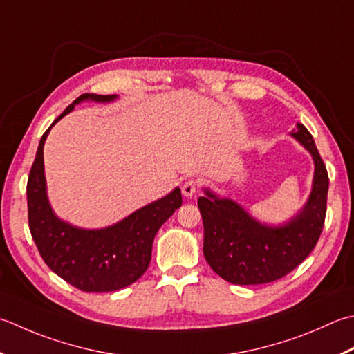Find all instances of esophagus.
Instances as JSON below:
<instances>
[{"instance_id":"34e87169","label":"esophagus","mask_w":354,"mask_h":354,"mask_svg":"<svg viewBox=\"0 0 354 354\" xmlns=\"http://www.w3.org/2000/svg\"><path fill=\"white\" fill-rule=\"evenodd\" d=\"M198 190V181L196 179H187V181L183 184V195L184 196H193Z\"/></svg>"}]
</instances>
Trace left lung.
Here are the masks:
<instances>
[{"instance_id":"8db88e82","label":"left lung","mask_w":354,"mask_h":354,"mask_svg":"<svg viewBox=\"0 0 354 354\" xmlns=\"http://www.w3.org/2000/svg\"><path fill=\"white\" fill-rule=\"evenodd\" d=\"M292 136L315 161L313 189L304 209L286 224L272 227L252 218L239 204L210 190L198 199L204 224V256L214 273L238 286L278 281L301 264L317 244L327 212L328 173L306 126Z\"/></svg>"}]
</instances>
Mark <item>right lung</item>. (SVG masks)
Segmentation results:
<instances>
[{
  "label": "right lung",
  "mask_w": 354,
  "mask_h": 354,
  "mask_svg": "<svg viewBox=\"0 0 354 354\" xmlns=\"http://www.w3.org/2000/svg\"><path fill=\"white\" fill-rule=\"evenodd\" d=\"M116 95L84 93L76 98L50 127L38 145L27 179L29 228L47 267L82 292H115L138 281L151 259L155 234L183 204L179 187L126 219L100 230H86L61 221L47 199L44 142L50 129L82 101L110 102Z\"/></svg>",
  "instance_id": "1"
}]
</instances>
